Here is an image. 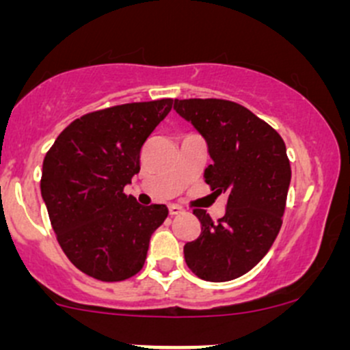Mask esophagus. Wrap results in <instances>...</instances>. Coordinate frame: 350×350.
I'll list each match as a JSON object with an SVG mask.
<instances>
[{
    "mask_svg": "<svg viewBox=\"0 0 350 350\" xmlns=\"http://www.w3.org/2000/svg\"><path fill=\"white\" fill-rule=\"evenodd\" d=\"M183 208L181 206H178V204H169V215H171V217H176V215H181L183 213Z\"/></svg>",
    "mask_w": 350,
    "mask_h": 350,
    "instance_id": "esophagus-1",
    "label": "esophagus"
}]
</instances>
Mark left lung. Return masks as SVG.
Wrapping results in <instances>:
<instances>
[{"instance_id":"8db88e82","label":"left lung","mask_w":350,"mask_h":350,"mask_svg":"<svg viewBox=\"0 0 350 350\" xmlns=\"http://www.w3.org/2000/svg\"><path fill=\"white\" fill-rule=\"evenodd\" d=\"M208 146L211 164L204 181L227 193L218 221L193 210L201 224L196 241L185 245V260L198 278L224 283L249 273L267 254L283 224L291 167L280 133L242 105L227 100H174Z\"/></svg>"}]
</instances>
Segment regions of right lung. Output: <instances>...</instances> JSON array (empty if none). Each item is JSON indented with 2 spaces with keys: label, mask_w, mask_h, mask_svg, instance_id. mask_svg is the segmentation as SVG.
Wrapping results in <instances>:
<instances>
[{
  "label": "right lung",
  "mask_w": 350,
  "mask_h": 350,
  "mask_svg": "<svg viewBox=\"0 0 350 350\" xmlns=\"http://www.w3.org/2000/svg\"><path fill=\"white\" fill-rule=\"evenodd\" d=\"M172 108L171 98L88 113L62 130L44 159L40 191L67 259L105 283L135 276L165 204L142 206L123 188L140 149Z\"/></svg>",
  "instance_id": "right-lung-1"
}]
</instances>
